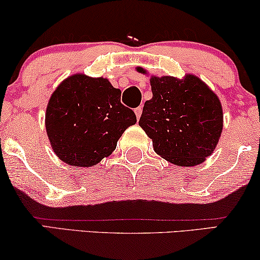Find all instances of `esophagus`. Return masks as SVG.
<instances>
[{
	"label": "esophagus",
	"instance_id": "1",
	"mask_svg": "<svg viewBox=\"0 0 260 260\" xmlns=\"http://www.w3.org/2000/svg\"><path fill=\"white\" fill-rule=\"evenodd\" d=\"M142 111H143L142 106H138V107H136V109H135V114H136L137 119H140L141 114H142Z\"/></svg>",
	"mask_w": 260,
	"mask_h": 260
}]
</instances>
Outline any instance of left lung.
Instances as JSON below:
<instances>
[{
  "instance_id": "1",
  "label": "left lung",
  "mask_w": 260,
  "mask_h": 260,
  "mask_svg": "<svg viewBox=\"0 0 260 260\" xmlns=\"http://www.w3.org/2000/svg\"><path fill=\"white\" fill-rule=\"evenodd\" d=\"M150 85L153 98L144 103L138 124L153 140L154 150L177 166L203 162L217 146L223 126L216 94L193 75L185 80L154 76Z\"/></svg>"
}]
</instances>
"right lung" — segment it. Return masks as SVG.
Here are the masks:
<instances>
[{"label":"right lung","mask_w":260,"mask_h":260,"mask_svg":"<svg viewBox=\"0 0 260 260\" xmlns=\"http://www.w3.org/2000/svg\"><path fill=\"white\" fill-rule=\"evenodd\" d=\"M120 92L109 80L82 74L63 81L50 98L45 126L53 151L63 162L90 167L116 149L134 111L120 103Z\"/></svg>","instance_id":"obj_1"}]
</instances>
